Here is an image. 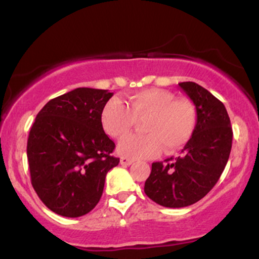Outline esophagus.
<instances>
[{
	"mask_svg": "<svg viewBox=\"0 0 259 259\" xmlns=\"http://www.w3.org/2000/svg\"><path fill=\"white\" fill-rule=\"evenodd\" d=\"M134 163V159L127 158V157H120V164L121 165H130Z\"/></svg>",
	"mask_w": 259,
	"mask_h": 259,
	"instance_id": "esophagus-1",
	"label": "esophagus"
}]
</instances>
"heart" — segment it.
<instances>
[{
    "mask_svg": "<svg viewBox=\"0 0 259 259\" xmlns=\"http://www.w3.org/2000/svg\"><path fill=\"white\" fill-rule=\"evenodd\" d=\"M145 119L142 132L120 141L118 151L133 158H147L163 152L180 150L195 132L197 114L186 99H175L171 92L146 89L127 96V107L118 99L106 103L101 113L103 129L113 138H124Z\"/></svg>",
    "mask_w": 259,
    "mask_h": 259,
    "instance_id": "1",
    "label": "heart"
}]
</instances>
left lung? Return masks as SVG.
<instances>
[{"instance_id":"left-lung-1","label":"left lung","mask_w":259,"mask_h":259,"mask_svg":"<svg viewBox=\"0 0 259 259\" xmlns=\"http://www.w3.org/2000/svg\"><path fill=\"white\" fill-rule=\"evenodd\" d=\"M179 88L194 102L197 123L179 157L152 163L145 194L163 207L181 208L203 198L227 165L233 129L227 108L209 91L192 81Z\"/></svg>"}]
</instances>
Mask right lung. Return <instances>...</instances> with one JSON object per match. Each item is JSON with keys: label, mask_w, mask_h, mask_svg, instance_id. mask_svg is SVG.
<instances>
[{"label": "right lung", "mask_w": 259, "mask_h": 259, "mask_svg": "<svg viewBox=\"0 0 259 259\" xmlns=\"http://www.w3.org/2000/svg\"><path fill=\"white\" fill-rule=\"evenodd\" d=\"M112 96L108 90L78 88L50 100L32 124L26 146L31 185L59 215L76 218L94 209L107 173L119 163L101 123Z\"/></svg>", "instance_id": "add662e5"}]
</instances>
